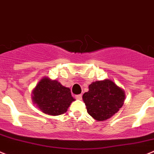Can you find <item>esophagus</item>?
<instances>
[{"label": "esophagus", "instance_id": "34e87169", "mask_svg": "<svg viewBox=\"0 0 154 154\" xmlns=\"http://www.w3.org/2000/svg\"><path fill=\"white\" fill-rule=\"evenodd\" d=\"M75 99H77V100H82V94L75 95Z\"/></svg>", "mask_w": 154, "mask_h": 154}]
</instances>
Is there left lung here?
<instances>
[{
	"label": "left lung",
	"instance_id": "left-lung-1",
	"mask_svg": "<svg viewBox=\"0 0 154 154\" xmlns=\"http://www.w3.org/2000/svg\"><path fill=\"white\" fill-rule=\"evenodd\" d=\"M88 88L83 94V100L89 115L98 122L111 118L123 106L125 91L112 80L94 82Z\"/></svg>",
	"mask_w": 154,
	"mask_h": 154
}]
</instances>
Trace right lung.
Returning <instances> with one entry per match:
<instances>
[{
    "label": "right lung",
    "mask_w": 154,
    "mask_h": 154,
    "mask_svg": "<svg viewBox=\"0 0 154 154\" xmlns=\"http://www.w3.org/2000/svg\"><path fill=\"white\" fill-rule=\"evenodd\" d=\"M32 101L44 113L59 116L67 111L75 99L69 88L46 76L32 90Z\"/></svg>",
    "instance_id": "1"
}]
</instances>
